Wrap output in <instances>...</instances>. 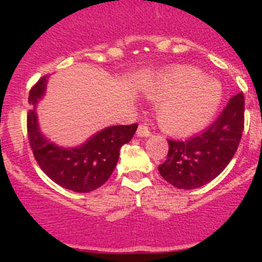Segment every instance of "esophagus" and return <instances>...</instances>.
Returning <instances> with one entry per match:
<instances>
[{"instance_id":"1","label":"esophagus","mask_w":262,"mask_h":262,"mask_svg":"<svg viewBox=\"0 0 262 262\" xmlns=\"http://www.w3.org/2000/svg\"><path fill=\"white\" fill-rule=\"evenodd\" d=\"M150 130L147 128L146 125H139L138 129H137V136L138 137H144V138H148L150 137Z\"/></svg>"}]
</instances>
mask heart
Returning <instances> with one entry per match:
<instances>
[{
	"instance_id": "heart-1",
	"label": "heart",
	"mask_w": 262,
	"mask_h": 262,
	"mask_svg": "<svg viewBox=\"0 0 262 262\" xmlns=\"http://www.w3.org/2000/svg\"><path fill=\"white\" fill-rule=\"evenodd\" d=\"M219 80L191 66H178L161 72L147 90L157 105V120L171 136H190L213 120L223 101Z\"/></svg>"
}]
</instances>
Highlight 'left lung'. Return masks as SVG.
Instances as JSON below:
<instances>
[{"label": "left lung", "instance_id": "8db88e82", "mask_svg": "<svg viewBox=\"0 0 262 262\" xmlns=\"http://www.w3.org/2000/svg\"><path fill=\"white\" fill-rule=\"evenodd\" d=\"M244 124L245 97L239 92L204 133L186 141L168 139L167 158L158 166L161 176L185 190L198 189L214 180L233 158Z\"/></svg>", "mask_w": 262, "mask_h": 262}]
</instances>
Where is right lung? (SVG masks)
<instances>
[{
    "label": "right lung",
    "mask_w": 262,
    "mask_h": 262,
    "mask_svg": "<svg viewBox=\"0 0 262 262\" xmlns=\"http://www.w3.org/2000/svg\"><path fill=\"white\" fill-rule=\"evenodd\" d=\"M49 76L36 82L29 94L28 136L34 157L55 184L75 192H89L109 180L119 160L121 146L128 143L138 124L113 125L97 132L83 144L59 147L40 132L36 115L38 102L46 95Z\"/></svg>",
    "instance_id": "add662e5"
}]
</instances>
